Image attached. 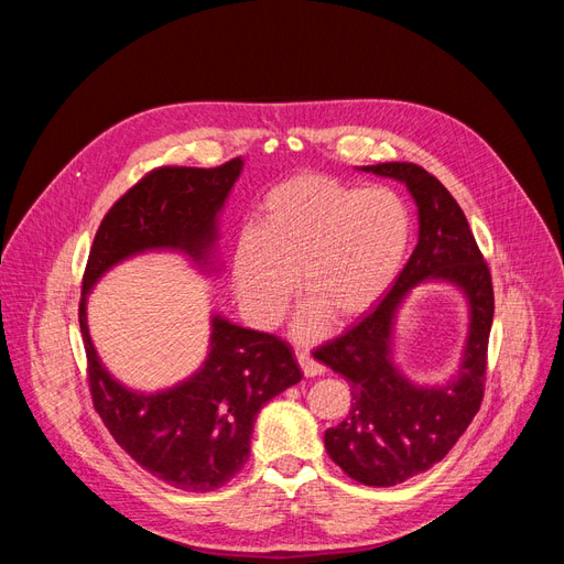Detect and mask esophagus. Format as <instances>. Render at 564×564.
Listing matches in <instances>:
<instances>
[{
  "label": "esophagus",
  "instance_id": "34e87169",
  "mask_svg": "<svg viewBox=\"0 0 564 564\" xmlns=\"http://www.w3.org/2000/svg\"><path fill=\"white\" fill-rule=\"evenodd\" d=\"M296 360H299V365H301V369H303L305 377H319V373L324 371V367H322L317 360H313L311 352L296 350Z\"/></svg>",
  "mask_w": 564,
  "mask_h": 564
}]
</instances>
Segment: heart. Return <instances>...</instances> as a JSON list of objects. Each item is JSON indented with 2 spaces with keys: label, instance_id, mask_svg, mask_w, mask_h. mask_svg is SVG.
Here are the masks:
<instances>
[{
  "label": "heart",
  "instance_id": "b5f03b06",
  "mask_svg": "<svg viewBox=\"0 0 564 564\" xmlns=\"http://www.w3.org/2000/svg\"><path fill=\"white\" fill-rule=\"evenodd\" d=\"M261 226L235 237L230 278L256 327H275L296 294L311 296L296 319L301 338L319 336L327 315L348 322L369 313L395 284L412 245V214L390 187H355L299 174L261 204Z\"/></svg>",
  "mask_w": 564,
  "mask_h": 564
}]
</instances>
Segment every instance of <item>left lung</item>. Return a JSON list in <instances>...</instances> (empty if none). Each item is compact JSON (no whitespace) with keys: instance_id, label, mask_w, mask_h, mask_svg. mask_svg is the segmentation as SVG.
<instances>
[{"instance_id":"1","label":"left lung","mask_w":564,"mask_h":564,"mask_svg":"<svg viewBox=\"0 0 564 564\" xmlns=\"http://www.w3.org/2000/svg\"><path fill=\"white\" fill-rule=\"evenodd\" d=\"M360 172L406 185L419 209V245L377 308L313 355L348 381L352 395L346 421L324 433L327 454L352 480L392 487L445 458L480 409L494 289L464 212L435 176L412 162L360 166ZM425 281H447L469 303L462 365L454 378L435 387L409 382L391 357L401 303Z\"/></svg>"}]
</instances>
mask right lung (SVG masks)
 Masks as SVG:
<instances>
[{
    "label": "right lung",
    "mask_w": 564,
    "mask_h": 564,
    "mask_svg": "<svg viewBox=\"0 0 564 564\" xmlns=\"http://www.w3.org/2000/svg\"><path fill=\"white\" fill-rule=\"evenodd\" d=\"M242 166L245 160L235 158L214 169L150 172L112 204L84 270L79 329L96 412L135 464L183 491H214L242 470L261 406L303 377L292 346L214 313L207 360L193 377L139 392L100 362L87 296L110 268L145 251H178L202 272H216L218 216Z\"/></svg>",
    "instance_id": "add662e5"
}]
</instances>
